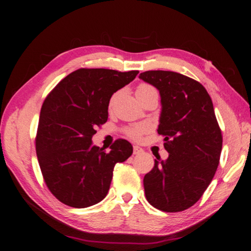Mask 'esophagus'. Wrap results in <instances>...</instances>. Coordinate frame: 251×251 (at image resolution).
Segmentation results:
<instances>
[{
  "label": "esophagus",
  "instance_id": "esophagus-1",
  "mask_svg": "<svg viewBox=\"0 0 251 251\" xmlns=\"http://www.w3.org/2000/svg\"><path fill=\"white\" fill-rule=\"evenodd\" d=\"M133 152H134V155L142 154V152H143V150H142L141 147H138V146H134V147H133Z\"/></svg>",
  "mask_w": 251,
  "mask_h": 251
}]
</instances>
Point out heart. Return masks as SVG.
I'll return each mask as SVG.
<instances>
[{
  "label": "heart",
  "mask_w": 251,
  "mask_h": 251,
  "mask_svg": "<svg viewBox=\"0 0 251 251\" xmlns=\"http://www.w3.org/2000/svg\"><path fill=\"white\" fill-rule=\"evenodd\" d=\"M151 93H156V90L151 86V85L146 84V83L139 84L137 88H136V96L138 97L139 100H141L143 97H145L146 95L151 94ZM118 95H120V93L117 92V93H114L112 97H110L109 103H108L109 109L113 108V106H114V104H115ZM146 131H147V126L144 124L133 125V126H129V127H127V128H125V134L128 136L129 138H133V139H139L144 134L146 133Z\"/></svg>",
  "instance_id": "heart-1"
}]
</instances>
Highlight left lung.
<instances>
[{
    "label": "left lung",
    "instance_id": "left-lung-1",
    "mask_svg": "<svg viewBox=\"0 0 251 251\" xmlns=\"http://www.w3.org/2000/svg\"><path fill=\"white\" fill-rule=\"evenodd\" d=\"M139 78L159 91L158 134L164 136L166 160L155 159L144 177L147 201L166 212L195 205L215 176L223 147L214 105L202 85L171 71H147Z\"/></svg>",
    "mask_w": 251,
    "mask_h": 251
}]
</instances>
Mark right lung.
Returning <instances> with one entry per match:
<instances>
[{"label": "right lung", "mask_w": 251, "mask_h": 251, "mask_svg": "<svg viewBox=\"0 0 251 251\" xmlns=\"http://www.w3.org/2000/svg\"><path fill=\"white\" fill-rule=\"evenodd\" d=\"M138 73L79 69L46 96L35 138L36 155L46 186L61 202L85 208L103 201L115 165L133 154V146L125 139H117L106 152L92 145V137L96 127L107 122L110 97Z\"/></svg>", "instance_id": "1"}]
</instances>
